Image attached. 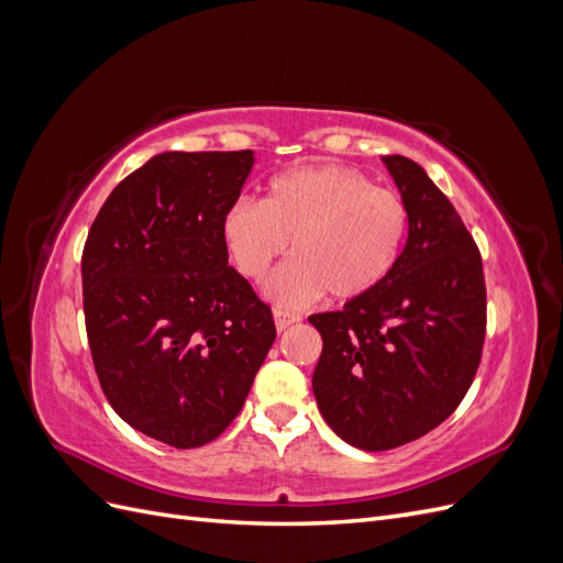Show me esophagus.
Masks as SVG:
<instances>
[{"mask_svg":"<svg viewBox=\"0 0 563 563\" xmlns=\"http://www.w3.org/2000/svg\"><path fill=\"white\" fill-rule=\"evenodd\" d=\"M302 317L298 312H288V310H275V323H277V331H284L291 327V323H298Z\"/></svg>","mask_w":563,"mask_h":563,"instance_id":"esophagus-1","label":"esophagus"}]
</instances>
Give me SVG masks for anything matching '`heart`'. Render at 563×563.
<instances>
[{"label": "heart", "mask_w": 563, "mask_h": 563, "mask_svg": "<svg viewBox=\"0 0 563 563\" xmlns=\"http://www.w3.org/2000/svg\"><path fill=\"white\" fill-rule=\"evenodd\" d=\"M220 228L251 282H265L291 242L294 263L269 286L279 305H302L323 291L354 300L380 288L399 265L411 211L401 192L373 185L356 168L319 164L277 174L263 201H232Z\"/></svg>", "instance_id": "1"}]
</instances>
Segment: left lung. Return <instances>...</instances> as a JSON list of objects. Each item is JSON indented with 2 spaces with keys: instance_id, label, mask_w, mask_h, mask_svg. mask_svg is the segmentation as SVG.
Returning <instances> with one entry per match:
<instances>
[{
  "instance_id": "1",
  "label": "left lung",
  "mask_w": 563,
  "mask_h": 563,
  "mask_svg": "<svg viewBox=\"0 0 563 563\" xmlns=\"http://www.w3.org/2000/svg\"><path fill=\"white\" fill-rule=\"evenodd\" d=\"M383 162L411 211L401 261L373 294L310 317L323 340L312 376L319 411L364 451L404 446L444 422L486 340L482 253L463 218L420 164Z\"/></svg>"
}]
</instances>
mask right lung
<instances>
[{"mask_svg": "<svg viewBox=\"0 0 563 563\" xmlns=\"http://www.w3.org/2000/svg\"><path fill=\"white\" fill-rule=\"evenodd\" d=\"M251 166V150L152 157L110 192L84 244L98 383L133 430L176 449L228 430L277 338L220 228Z\"/></svg>", "mask_w": 563, "mask_h": 563, "instance_id": "1", "label": "right lung"}]
</instances>
